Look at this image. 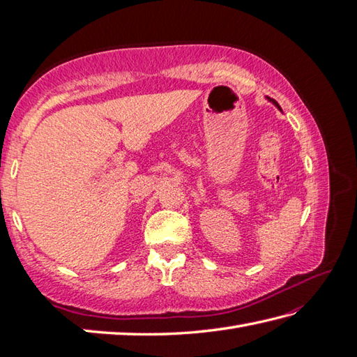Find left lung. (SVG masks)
<instances>
[{
	"mask_svg": "<svg viewBox=\"0 0 357 357\" xmlns=\"http://www.w3.org/2000/svg\"><path fill=\"white\" fill-rule=\"evenodd\" d=\"M268 100H270V98H268ZM270 101H271V102H273V104H275V105H276V107H278V109H279V110H280V105H279V104H278V102H276V101H275V100H270Z\"/></svg>",
	"mask_w": 357,
	"mask_h": 357,
	"instance_id": "1",
	"label": "left lung"
}]
</instances>
